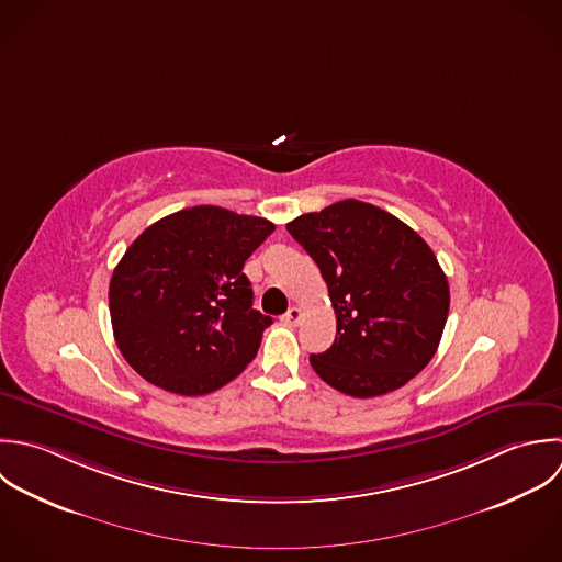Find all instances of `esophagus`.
Instances as JSON below:
<instances>
[{"label": "esophagus", "mask_w": 562, "mask_h": 562, "mask_svg": "<svg viewBox=\"0 0 562 562\" xmlns=\"http://www.w3.org/2000/svg\"><path fill=\"white\" fill-rule=\"evenodd\" d=\"M301 316H303V314H301V310H299V307H290V310H288V314L283 316V323H285V325H290V327H296V325L301 323Z\"/></svg>", "instance_id": "34e87169"}]
</instances>
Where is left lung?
Listing matches in <instances>:
<instances>
[{
    "instance_id": "obj_1",
    "label": "left lung",
    "mask_w": 562,
    "mask_h": 562,
    "mask_svg": "<svg viewBox=\"0 0 562 562\" xmlns=\"http://www.w3.org/2000/svg\"><path fill=\"white\" fill-rule=\"evenodd\" d=\"M318 263L336 312L331 349L310 356L331 387L371 398L405 385L434 358L449 283L425 239L392 213L340 200L288 222Z\"/></svg>"
}]
</instances>
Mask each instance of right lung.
<instances>
[{
	"label": "right lung",
	"instance_id": "1",
	"mask_svg": "<svg viewBox=\"0 0 562 562\" xmlns=\"http://www.w3.org/2000/svg\"><path fill=\"white\" fill-rule=\"evenodd\" d=\"M274 231L257 215L200 204L150 224L109 285L115 342L146 381L183 396L241 373L270 316L252 310L244 261Z\"/></svg>",
	"mask_w": 562,
	"mask_h": 562
}]
</instances>
